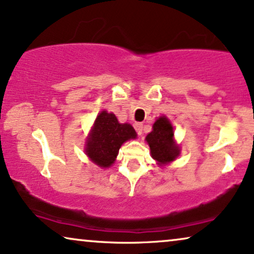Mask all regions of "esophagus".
Segmentation results:
<instances>
[{
  "label": "esophagus",
  "mask_w": 254,
  "mask_h": 254,
  "mask_svg": "<svg viewBox=\"0 0 254 254\" xmlns=\"http://www.w3.org/2000/svg\"><path fill=\"white\" fill-rule=\"evenodd\" d=\"M134 127H135V129H136L137 134L141 135L142 134V130H143V125H142L141 123H135L134 124Z\"/></svg>",
  "instance_id": "esophagus-1"
}]
</instances>
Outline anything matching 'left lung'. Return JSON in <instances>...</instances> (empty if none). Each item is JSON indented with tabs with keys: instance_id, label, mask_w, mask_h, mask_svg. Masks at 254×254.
I'll return each instance as SVG.
<instances>
[{
	"instance_id": "8db88e82",
	"label": "left lung",
	"mask_w": 254,
	"mask_h": 254,
	"mask_svg": "<svg viewBox=\"0 0 254 254\" xmlns=\"http://www.w3.org/2000/svg\"><path fill=\"white\" fill-rule=\"evenodd\" d=\"M173 135L175 131L171 123L163 116L155 121L152 130L145 137L150 147L151 157L157 161L158 165L169 164L180 154V149L175 142Z\"/></svg>"
}]
</instances>
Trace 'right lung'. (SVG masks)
Wrapping results in <instances>:
<instances>
[{
  "label": "right lung",
  "instance_id": "add662e5",
  "mask_svg": "<svg viewBox=\"0 0 254 254\" xmlns=\"http://www.w3.org/2000/svg\"><path fill=\"white\" fill-rule=\"evenodd\" d=\"M136 137L129 124H120L113 113L102 111L97 116L85 143V154L99 168H110L124 142Z\"/></svg>",
  "mask_w": 254,
  "mask_h": 254
}]
</instances>
